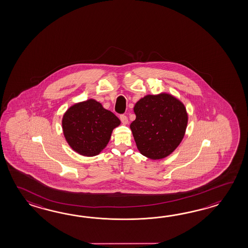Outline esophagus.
<instances>
[{"label":"esophagus","mask_w":248,"mask_h":248,"mask_svg":"<svg viewBox=\"0 0 248 248\" xmlns=\"http://www.w3.org/2000/svg\"><path fill=\"white\" fill-rule=\"evenodd\" d=\"M120 119H121V121H122V124H123V125H126V124H127L128 120H127V117H126V115H121V116H120Z\"/></svg>","instance_id":"34e87169"}]
</instances>
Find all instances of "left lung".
<instances>
[{
  "mask_svg": "<svg viewBox=\"0 0 248 248\" xmlns=\"http://www.w3.org/2000/svg\"><path fill=\"white\" fill-rule=\"evenodd\" d=\"M130 124L138 151L152 159L166 158L185 137L188 114L185 105L168 93L147 95L134 107Z\"/></svg>",
  "mask_w": 248,
  "mask_h": 248,
  "instance_id": "8db88e82",
  "label": "left lung"
}]
</instances>
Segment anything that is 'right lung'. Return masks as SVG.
I'll use <instances>...</instances> for the list:
<instances>
[{"label":"right lung","instance_id":"right-lung-1","mask_svg":"<svg viewBox=\"0 0 248 248\" xmlns=\"http://www.w3.org/2000/svg\"><path fill=\"white\" fill-rule=\"evenodd\" d=\"M120 124L119 118L95 99L74 104L62 119L63 136L70 147L87 157L98 155Z\"/></svg>","mask_w":248,"mask_h":248}]
</instances>
